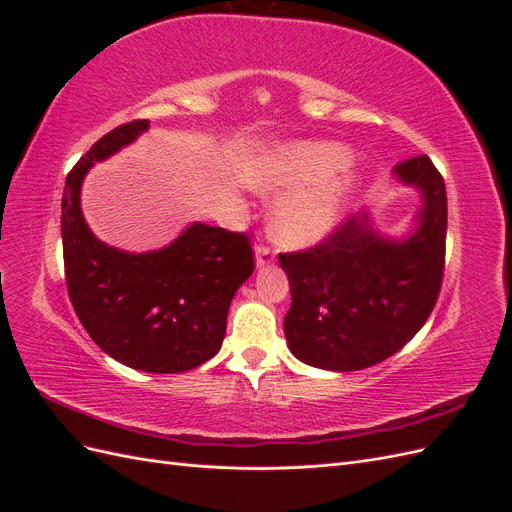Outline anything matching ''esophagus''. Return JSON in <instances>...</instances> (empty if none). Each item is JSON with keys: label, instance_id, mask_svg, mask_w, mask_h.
I'll return each instance as SVG.
<instances>
[{"label": "esophagus", "instance_id": "1", "mask_svg": "<svg viewBox=\"0 0 512 512\" xmlns=\"http://www.w3.org/2000/svg\"><path fill=\"white\" fill-rule=\"evenodd\" d=\"M273 260H275V254L269 250V247H265V245L256 247V267L258 269H265V267L273 265Z\"/></svg>", "mask_w": 512, "mask_h": 512}]
</instances>
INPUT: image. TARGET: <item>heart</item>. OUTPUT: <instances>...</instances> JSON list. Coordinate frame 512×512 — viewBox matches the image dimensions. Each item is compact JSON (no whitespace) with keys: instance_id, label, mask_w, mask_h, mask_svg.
I'll list each match as a JSON object with an SVG mask.
<instances>
[{"instance_id":"heart-1","label":"heart","mask_w":512,"mask_h":512,"mask_svg":"<svg viewBox=\"0 0 512 512\" xmlns=\"http://www.w3.org/2000/svg\"><path fill=\"white\" fill-rule=\"evenodd\" d=\"M352 151L335 141H290L267 149L247 173L260 194L286 192L271 211V237L290 250H307L344 218L361 175H333L350 164Z\"/></svg>"}]
</instances>
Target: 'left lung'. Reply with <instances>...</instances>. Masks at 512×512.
Masks as SVG:
<instances>
[{"label": "left lung", "instance_id": "1", "mask_svg": "<svg viewBox=\"0 0 512 512\" xmlns=\"http://www.w3.org/2000/svg\"><path fill=\"white\" fill-rule=\"evenodd\" d=\"M393 175L421 196L408 235H384L363 213L312 250L280 256L292 292L286 342L307 365L356 371L382 363L421 331L438 301L444 179L427 156L397 164Z\"/></svg>", "mask_w": 512, "mask_h": 512}]
</instances>
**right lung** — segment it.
Returning a JSON list of instances; mask_svg holds the SVG:
<instances>
[{"label": "right lung", "instance_id": "obj_1", "mask_svg": "<svg viewBox=\"0 0 512 512\" xmlns=\"http://www.w3.org/2000/svg\"><path fill=\"white\" fill-rule=\"evenodd\" d=\"M149 121L104 134L66 177L61 198L66 284L89 337L115 361L147 374H181L213 359L228 307L252 275L243 232L194 222L160 250L126 252L100 241L85 222L81 188L89 168L132 145Z\"/></svg>", "mask_w": 512, "mask_h": 512}]
</instances>
